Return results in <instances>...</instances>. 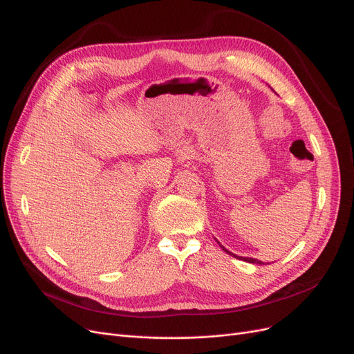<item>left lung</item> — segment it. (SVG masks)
<instances>
[{
    "label": "left lung",
    "instance_id": "obj_1",
    "mask_svg": "<svg viewBox=\"0 0 354 354\" xmlns=\"http://www.w3.org/2000/svg\"><path fill=\"white\" fill-rule=\"evenodd\" d=\"M222 247V245H221ZM222 250H224V251H227L224 247H222ZM228 254H231L230 251H227ZM232 257H235V258H238V259H243V261H248V263H252V264H263V261H258V259H255V258H243V257H238V255H234V254H231Z\"/></svg>",
    "mask_w": 354,
    "mask_h": 354
}]
</instances>
